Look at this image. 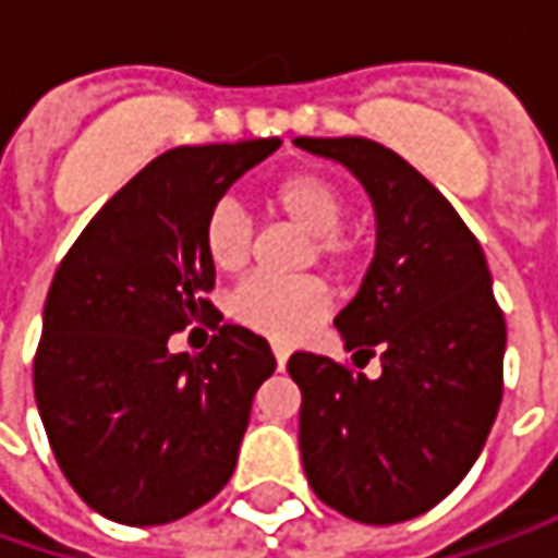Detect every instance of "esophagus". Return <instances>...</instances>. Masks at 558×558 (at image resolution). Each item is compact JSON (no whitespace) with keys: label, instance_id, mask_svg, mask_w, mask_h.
I'll use <instances>...</instances> for the list:
<instances>
[{"label":"esophagus","instance_id":"1","mask_svg":"<svg viewBox=\"0 0 558 558\" xmlns=\"http://www.w3.org/2000/svg\"><path fill=\"white\" fill-rule=\"evenodd\" d=\"M272 354H276V366H279V369H286V363H289V356H291L289 344H282V341H272Z\"/></svg>","mask_w":558,"mask_h":558}]
</instances>
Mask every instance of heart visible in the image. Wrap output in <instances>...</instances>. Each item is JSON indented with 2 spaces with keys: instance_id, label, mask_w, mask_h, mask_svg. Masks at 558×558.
Listing matches in <instances>:
<instances>
[{
  "instance_id": "1",
  "label": "heart",
  "mask_w": 558,
  "mask_h": 558,
  "mask_svg": "<svg viewBox=\"0 0 558 558\" xmlns=\"http://www.w3.org/2000/svg\"><path fill=\"white\" fill-rule=\"evenodd\" d=\"M257 204L272 220L307 235L304 267H323L338 282L354 279L366 264V242L360 232L344 229L348 198L332 177L319 170H291L257 189ZM202 254L214 272L239 276L251 260V229L229 204L214 207L202 223ZM329 311V289L316 276L301 279H247L239 286L229 313L254 332L269 338H301Z\"/></svg>"
}]
</instances>
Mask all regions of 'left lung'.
<instances>
[{"instance_id": "obj_1", "label": "left lung", "mask_w": 558, "mask_h": 558, "mask_svg": "<svg viewBox=\"0 0 558 558\" xmlns=\"http://www.w3.org/2000/svg\"><path fill=\"white\" fill-rule=\"evenodd\" d=\"M294 142L344 163L375 204L373 267L335 326L354 363H381L366 378L291 354L301 460L335 512L397 525L440 504L482 453L504 400V311L478 239L416 167L360 136Z\"/></svg>"}]
</instances>
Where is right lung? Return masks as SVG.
Instances as JSON below:
<instances>
[{"instance_id":"add662e5","label":"right lung","mask_w":558,"mask_h":558,"mask_svg":"<svg viewBox=\"0 0 558 558\" xmlns=\"http://www.w3.org/2000/svg\"><path fill=\"white\" fill-rule=\"evenodd\" d=\"M279 145L163 151L108 198L54 272L33 356L36 407L64 478L111 522H177L232 478L276 356L267 338L209 319L202 223ZM195 318L218 329L211 344L170 355L169 335Z\"/></svg>"}]
</instances>
